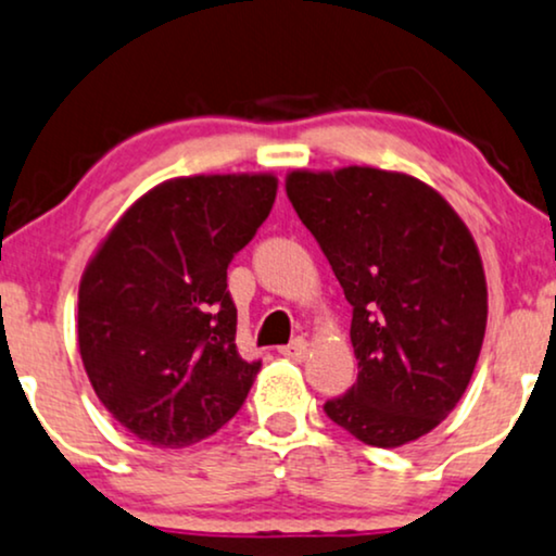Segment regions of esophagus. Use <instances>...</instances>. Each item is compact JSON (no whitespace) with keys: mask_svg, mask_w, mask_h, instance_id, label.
I'll list each match as a JSON object with an SVG mask.
<instances>
[{"mask_svg":"<svg viewBox=\"0 0 556 556\" xmlns=\"http://www.w3.org/2000/svg\"><path fill=\"white\" fill-rule=\"evenodd\" d=\"M306 353H309V345H306L304 338H296L291 345L280 348V355H286V358H291V361H304Z\"/></svg>","mask_w":556,"mask_h":556,"instance_id":"1","label":"esophagus"}]
</instances>
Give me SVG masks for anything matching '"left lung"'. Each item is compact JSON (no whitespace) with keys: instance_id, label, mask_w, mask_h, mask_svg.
<instances>
[{"instance_id":"left-lung-1","label":"left lung","mask_w":556,"mask_h":556,"mask_svg":"<svg viewBox=\"0 0 556 556\" xmlns=\"http://www.w3.org/2000/svg\"><path fill=\"white\" fill-rule=\"evenodd\" d=\"M286 195L353 306L358 379L327 417L376 448L417 441L456 407L482 351L488 280L475 237L404 173L293 169Z\"/></svg>"}]
</instances>
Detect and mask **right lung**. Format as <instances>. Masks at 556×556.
Masks as SVG:
<instances>
[{
    "label": "right lung",
    "mask_w": 556,
    "mask_h": 556,
    "mask_svg": "<svg viewBox=\"0 0 556 556\" xmlns=\"http://www.w3.org/2000/svg\"><path fill=\"white\" fill-rule=\"evenodd\" d=\"M270 173L173 177L113 224L79 280L77 340L98 400L156 448L214 435L260 361L237 351L226 267L270 214Z\"/></svg>",
    "instance_id": "obj_1"
}]
</instances>
